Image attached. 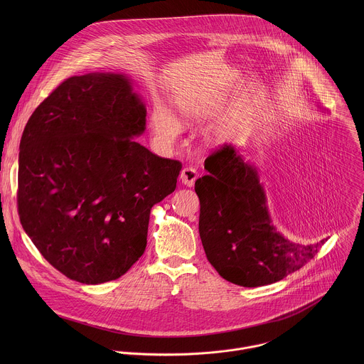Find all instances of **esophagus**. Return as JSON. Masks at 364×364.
<instances>
[{
    "label": "esophagus",
    "instance_id": "34e87169",
    "mask_svg": "<svg viewBox=\"0 0 364 364\" xmlns=\"http://www.w3.org/2000/svg\"><path fill=\"white\" fill-rule=\"evenodd\" d=\"M198 176H199V173H198V171L195 169V168H192V166H185L182 171H181V181H182V183L183 185H186V186H193L195 185V181L198 179Z\"/></svg>",
    "mask_w": 364,
    "mask_h": 364
}]
</instances>
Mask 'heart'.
Masks as SVG:
<instances>
[{
    "mask_svg": "<svg viewBox=\"0 0 364 364\" xmlns=\"http://www.w3.org/2000/svg\"><path fill=\"white\" fill-rule=\"evenodd\" d=\"M182 117L186 123H195L205 117L203 109L198 105H186L182 107ZM151 129L156 137L164 141H172L181 133V124L178 119L162 105H156L151 112ZM227 139L225 134H215L217 141H224Z\"/></svg>",
    "mask_w": 364,
    "mask_h": 364,
    "instance_id": "heart-1",
    "label": "heart"
}]
</instances>
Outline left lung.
<instances>
[{
    "label": "left lung",
    "instance_id": "8db88e82",
    "mask_svg": "<svg viewBox=\"0 0 364 364\" xmlns=\"http://www.w3.org/2000/svg\"><path fill=\"white\" fill-rule=\"evenodd\" d=\"M205 169L208 175L195 183L199 232L208 262L223 279L244 287L276 283L318 254L325 240L297 244L274 228L257 168L231 144L213 151Z\"/></svg>",
    "mask_w": 364,
    "mask_h": 364
}]
</instances>
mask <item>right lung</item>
Returning <instances> with one entry per match:
<instances>
[{
  "label": "right lung",
  "instance_id": "1",
  "mask_svg": "<svg viewBox=\"0 0 364 364\" xmlns=\"http://www.w3.org/2000/svg\"><path fill=\"white\" fill-rule=\"evenodd\" d=\"M146 106L123 74L70 77L29 117L19 144L18 213L60 273L84 284L119 279L144 254L151 208L182 164L133 137Z\"/></svg>",
  "mask_w": 364,
  "mask_h": 364
}]
</instances>
